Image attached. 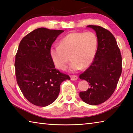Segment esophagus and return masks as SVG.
Listing matches in <instances>:
<instances>
[{
	"label": "esophagus",
	"instance_id": "obj_1",
	"mask_svg": "<svg viewBox=\"0 0 133 133\" xmlns=\"http://www.w3.org/2000/svg\"><path fill=\"white\" fill-rule=\"evenodd\" d=\"M70 77L71 80H76L78 78V76L76 75H72Z\"/></svg>",
	"mask_w": 133,
	"mask_h": 133
}]
</instances>
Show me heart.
Listing matches in <instances>:
<instances>
[{
	"label": "heart",
	"instance_id": "1",
	"mask_svg": "<svg viewBox=\"0 0 133 133\" xmlns=\"http://www.w3.org/2000/svg\"><path fill=\"white\" fill-rule=\"evenodd\" d=\"M97 45V37L93 32L70 33L62 38L59 46L50 49V56L55 66L60 70L66 69L70 56L71 70H77L93 63Z\"/></svg>",
	"mask_w": 133,
	"mask_h": 133
}]
</instances>
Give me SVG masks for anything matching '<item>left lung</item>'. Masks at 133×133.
<instances>
[{
  "label": "left lung",
  "instance_id": "1",
  "mask_svg": "<svg viewBox=\"0 0 133 133\" xmlns=\"http://www.w3.org/2000/svg\"><path fill=\"white\" fill-rule=\"evenodd\" d=\"M87 27L95 30L98 45L93 63L79 76L80 79L89 82L90 87L79 95L83 102L94 105L105 102L115 91L122 72V57L110 31L99 26Z\"/></svg>",
  "mask_w": 133,
  "mask_h": 133
}]
</instances>
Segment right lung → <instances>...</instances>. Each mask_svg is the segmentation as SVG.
<instances>
[{"label":"right lung","mask_w":133,"mask_h":133,"mask_svg":"<svg viewBox=\"0 0 133 133\" xmlns=\"http://www.w3.org/2000/svg\"><path fill=\"white\" fill-rule=\"evenodd\" d=\"M63 31L38 28L20 42L15 62L17 83L24 97L37 106L53 103L62 82L70 80L69 75L55 68L50 56L51 45Z\"/></svg>","instance_id":"right-lung-1"}]
</instances>
